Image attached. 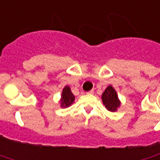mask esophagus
<instances>
[{"instance_id":"esophagus-1","label":"esophagus","mask_w":160,"mask_h":160,"mask_svg":"<svg viewBox=\"0 0 160 160\" xmlns=\"http://www.w3.org/2000/svg\"><path fill=\"white\" fill-rule=\"evenodd\" d=\"M87 94H88V95H93V94H94V90L92 89V90L88 91V92H87Z\"/></svg>"}]
</instances>
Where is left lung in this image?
<instances>
[{"label":"left lung","mask_w":160,"mask_h":160,"mask_svg":"<svg viewBox=\"0 0 160 160\" xmlns=\"http://www.w3.org/2000/svg\"><path fill=\"white\" fill-rule=\"evenodd\" d=\"M102 100L106 109L110 112H116L120 105L117 93L112 86H109L102 93Z\"/></svg>","instance_id":"left-lung-1"}]
</instances>
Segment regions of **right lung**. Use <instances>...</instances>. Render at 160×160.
Here are the masks:
<instances>
[{
  "instance_id": "add662e5",
  "label": "right lung",
  "mask_w": 160,
  "mask_h": 160,
  "mask_svg": "<svg viewBox=\"0 0 160 160\" xmlns=\"http://www.w3.org/2000/svg\"><path fill=\"white\" fill-rule=\"evenodd\" d=\"M74 101V95L72 93L71 88L66 86L63 89L62 93V99H61V106L62 107H68Z\"/></svg>"
}]
</instances>
